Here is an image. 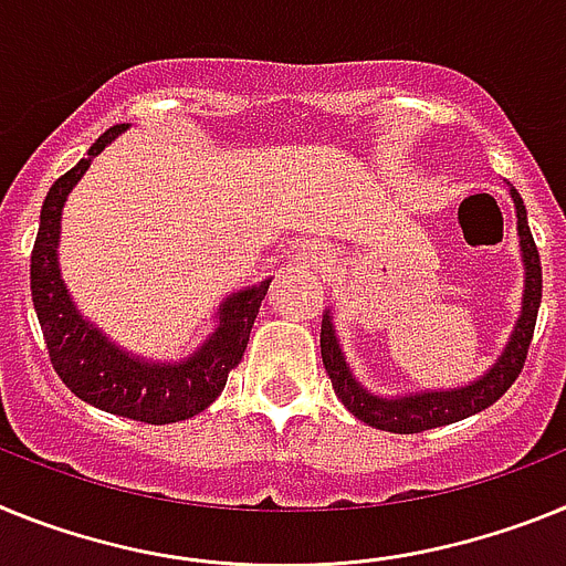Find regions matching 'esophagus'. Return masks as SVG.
Masks as SVG:
<instances>
[{
    "label": "esophagus",
    "instance_id": "34e87169",
    "mask_svg": "<svg viewBox=\"0 0 566 566\" xmlns=\"http://www.w3.org/2000/svg\"><path fill=\"white\" fill-rule=\"evenodd\" d=\"M298 262L307 264V268H324L327 264V248L316 242H307L298 248Z\"/></svg>",
    "mask_w": 566,
    "mask_h": 566
}]
</instances>
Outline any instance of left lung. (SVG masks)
Here are the masks:
<instances>
[{
    "mask_svg": "<svg viewBox=\"0 0 566 566\" xmlns=\"http://www.w3.org/2000/svg\"><path fill=\"white\" fill-rule=\"evenodd\" d=\"M510 199L515 205V230H518L521 264H524V290H521V313L515 318V327L510 333L507 344L501 356L495 358L488 370L479 378L467 381L461 387H439V390H416V392H396V396H381L373 392L358 381L350 361L342 350V338L336 333L333 313L324 311L322 318V361L324 370L331 376L333 390L342 399V405L356 416L358 421L387 432H421L432 427L453 424V421L470 419L475 412L488 410L490 405L510 390L518 378L524 358H527L530 338L535 331V316L542 304V259L535 250L533 233L527 224V208L521 196L510 188Z\"/></svg>",
    "mask_w": 566,
    "mask_h": 566,
    "instance_id": "8db88e82",
    "label": "left lung"
}]
</instances>
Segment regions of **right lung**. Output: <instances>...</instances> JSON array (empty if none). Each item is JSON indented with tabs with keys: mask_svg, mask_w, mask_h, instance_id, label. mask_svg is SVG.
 I'll list each match as a JSON object with an SVG mask.
<instances>
[{
	"mask_svg": "<svg viewBox=\"0 0 566 566\" xmlns=\"http://www.w3.org/2000/svg\"><path fill=\"white\" fill-rule=\"evenodd\" d=\"M130 125H116L93 142L76 167L48 190L39 216L36 244L31 253V293L42 333H45L51 365L71 392L99 410L145 421L174 424L193 419L196 412L213 405L228 385V373L244 356L250 331L259 316L273 279L235 290L216 307V327L208 338L179 361H159L125 350L102 327L82 316L59 270V239L62 210L78 179L96 156L119 139Z\"/></svg>",
	"mask_w": 566,
	"mask_h": 566,
	"instance_id": "obj_1",
	"label": "right lung"
}]
</instances>
